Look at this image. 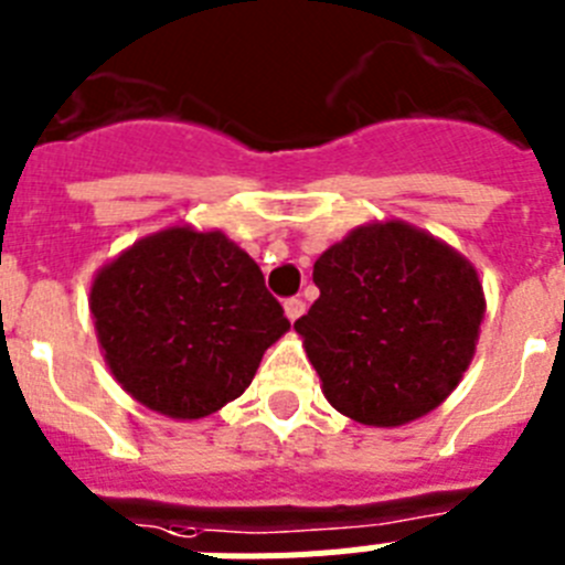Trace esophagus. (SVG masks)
<instances>
[{
	"label": "esophagus",
	"mask_w": 565,
	"mask_h": 565,
	"mask_svg": "<svg viewBox=\"0 0 565 565\" xmlns=\"http://www.w3.org/2000/svg\"><path fill=\"white\" fill-rule=\"evenodd\" d=\"M286 317L291 319V322H297L299 317H302V313H306V302H302V299L299 297H291V299H286Z\"/></svg>",
	"instance_id": "esophagus-1"
}]
</instances>
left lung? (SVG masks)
Masks as SVG:
<instances>
[{"mask_svg": "<svg viewBox=\"0 0 565 565\" xmlns=\"http://www.w3.org/2000/svg\"><path fill=\"white\" fill-rule=\"evenodd\" d=\"M294 322L342 416L402 427L436 411L476 356L483 286L467 257L404 221L367 223L313 263Z\"/></svg>", "mask_w": 565, "mask_h": 565, "instance_id": "8db88e82", "label": "left lung"}]
</instances>
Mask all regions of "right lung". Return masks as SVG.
I'll list each match as a JSON object with an SVG mask.
<instances>
[{
    "label": "right lung",
    "mask_w": 565,
    "mask_h": 565,
    "mask_svg": "<svg viewBox=\"0 0 565 565\" xmlns=\"http://www.w3.org/2000/svg\"><path fill=\"white\" fill-rule=\"evenodd\" d=\"M115 382L161 416H212L252 384L291 328L259 266L223 232L169 226L138 239L89 288Z\"/></svg>",
    "instance_id": "1"
}]
</instances>
